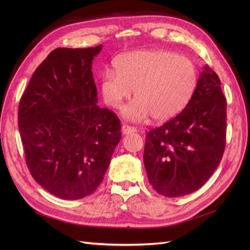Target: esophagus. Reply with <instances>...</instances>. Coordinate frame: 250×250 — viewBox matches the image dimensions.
I'll return each mask as SVG.
<instances>
[{"label":"esophagus","instance_id":"esophagus-1","mask_svg":"<svg viewBox=\"0 0 250 250\" xmlns=\"http://www.w3.org/2000/svg\"><path fill=\"white\" fill-rule=\"evenodd\" d=\"M137 131V128H134L132 126H129V125H126V124H123L122 126V133L123 134H129V133H132V132H135Z\"/></svg>","mask_w":250,"mask_h":250}]
</instances>
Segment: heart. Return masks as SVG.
<instances>
[{
  "instance_id": "b5f03b06",
  "label": "heart",
  "mask_w": 250,
  "mask_h": 250,
  "mask_svg": "<svg viewBox=\"0 0 250 250\" xmlns=\"http://www.w3.org/2000/svg\"><path fill=\"white\" fill-rule=\"evenodd\" d=\"M113 70L101 79L104 103L120 109L133 90V100L124 109L128 119L149 115L154 121H168L183 110L198 84V71L192 60L166 50H141L121 56Z\"/></svg>"
}]
</instances>
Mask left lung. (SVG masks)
<instances>
[{"instance_id": "1", "label": "left lung", "mask_w": 250, "mask_h": 250, "mask_svg": "<svg viewBox=\"0 0 250 250\" xmlns=\"http://www.w3.org/2000/svg\"><path fill=\"white\" fill-rule=\"evenodd\" d=\"M226 140V99L218 75L204 66L188 104L146 137L144 165L150 185L166 197L200 188L221 162Z\"/></svg>"}]
</instances>
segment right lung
I'll use <instances>...</instances> for the list:
<instances>
[{"label": "right lung", "instance_id": "1", "mask_svg": "<svg viewBox=\"0 0 250 250\" xmlns=\"http://www.w3.org/2000/svg\"><path fill=\"white\" fill-rule=\"evenodd\" d=\"M102 50L57 48L37 66L19 105L26 164L56 197L76 200L102 183L119 144L120 120L97 105L92 63Z\"/></svg>", "mask_w": 250, "mask_h": 250}]
</instances>
